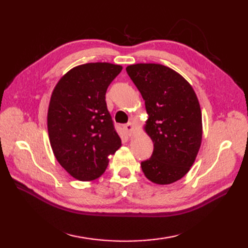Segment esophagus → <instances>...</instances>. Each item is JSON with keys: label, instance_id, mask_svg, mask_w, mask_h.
<instances>
[{"label": "esophagus", "instance_id": "obj_1", "mask_svg": "<svg viewBox=\"0 0 248 248\" xmlns=\"http://www.w3.org/2000/svg\"><path fill=\"white\" fill-rule=\"evenodd\" d=\"M134 129H135V125L133 123H129L125 124V130L128 131V133L130 136L133 135V132H134Z\"/></svg>", "mask_w": 248, "mask_h": 248}]
</instances>
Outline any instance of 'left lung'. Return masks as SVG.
Wrapping results in <instances>:
<instances>
[{"mask_svg":"<svg viewBox=\"0 0 248 248\" xmlns=\"http://www.w3.org/2000/svg\"><path fill=\"white\" fill-rule=\"evenodd\" d=\"M129 77L145 100L144 130L154 141L149 160L141 162L146 178L160 186L180 180L194 164L202 140L198 98L180 73L160 64H134Z\"/></svg>","mask_w":248,"mask_h":248,"instance_id":"1","label":"left lung"}]
</instances>
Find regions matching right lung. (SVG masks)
I'll list each match as a JSON object with an SVG mask.
<instances>
[{
    "instance_id": "1",
    "label": "right lung",
    "mask_w": 248,
    "mask_h": 248,
    "mask_svg": "<svg viewBox=\"0 0 248 248\" xmlns=\"http://www.w3.org/2000/svg\"><path fill=\"white\" fill-rule=\"evenodd\" d=\"M123 70L109 62L72 68L57 82L48 109V133L61 166L80 181H93L107 170L121 147L105 102L107 89Z\"/></svg>"
}]
</instances>
